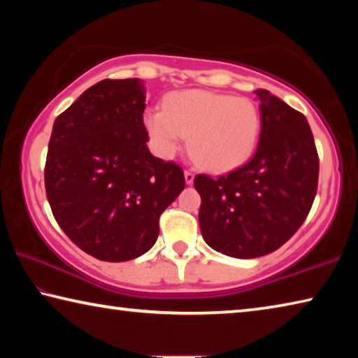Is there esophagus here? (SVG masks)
I'll list each match as a JSON object with an SVG mask.
<instances>
[{
  "mask_svg": "<svg viewBox=\"0 0 358 358\" xmlns=\"http://www.w3.org/2000/svg\"><path fill=\"white\" fill-rule=\"evenodd\" d=\"M185 181H186V185H192L194 183V173L191 171H186L185 172Z\"/></svg>",
  "mask_w": 358,
  "mask_h": 358,
  "instance_id": "esophagus-1",
  "label": "esophagus"
}]
</instances>
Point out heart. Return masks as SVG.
Segmentation results:
<instances>
[{
    "label": "heart",
    "instance_id": "heart-1",
    "mask_svg": "<svg viewBox=\"0 0 358 358\" xmlns=\"http://www.w3.org/2000/svg\"><path fill=\"white\" fill-rule=\"evenodd\" d=\"M145 126L162 157H172L189 136L192 156L210 172L234 171L257 147L260 110L248 98L205 90H185L164 101V110H148Z\"/></svg>",
    "mask_w": 358,
    "mask_h": 358
}]
</instances>
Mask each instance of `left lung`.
Returning a JSON list of instances; mask_svg holds the SVG:
<instances>
[{"instance_id": "8db88e82", "label": "left lung", "mask_w": 358, "mask_h": 358, "mask_svg": "<svg viewBox=\"0 0 358 358\" xmlns=\"http://www.w3.org/2000/svg\"><path fill=\"white\" fill-rule=\"evenodd\" d=\"M259 99L260 137L254 156L217 178L197 175L199 224L215 251L237 259L265 256L300 229L317 191L319 157L305 115L266 90Z\"/></svg>"}]
</instances>
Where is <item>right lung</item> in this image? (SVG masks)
<instances>
[{
  "mask_svg": "<svg viewBox=\"0 0 358 358\" xmlns=\"http://www.w3.org/2000/svg\"><path fill=\"white\" fill-rule=\"evenodd\" d=\"M141 78L101 80L57 117L45 192L63 232L90 256L126 262L147 252L159 216L185 189L175 162L155 157Z\"/></svg>",
  "mask_w": 358,
  "mask_h": 358,
  "instance_id": "add662e5",
  "label": "right lung"
}]
</instances>
